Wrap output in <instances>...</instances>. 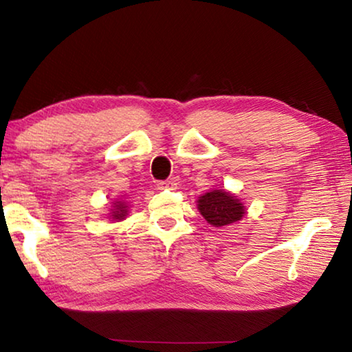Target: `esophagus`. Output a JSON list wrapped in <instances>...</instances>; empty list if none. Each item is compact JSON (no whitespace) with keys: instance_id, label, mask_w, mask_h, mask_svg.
Masks as SVG:
<instances>
[{"instance_id":"34e87169","label":"esophagus","mask_w":352,"mask_h":352,"mask_svg":"<svg viewBox=\"0 0 352 352\" xmlns=\"http://www.w3.org/2000/svg\"><path fill=\"white\" fill-rule=\"evenodd\" d=\"M158 189H175L177 188V180L175 178H169V180H162L157 183Z\"/></svg>"}]
</instances>
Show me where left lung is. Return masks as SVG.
Here are the masks:
<instances>
[{
  "mask_svg": "<svg viewBox=\"0 0 352 352\" xmlns=\"http://www.w3.org/2000/svg\"><path fill=\"white\" fill-rule=\"evenodd\" d=\"M199 211L212 226H225L241 220L245 214L243 205L233 194L222 189L211 190L199 199Z\"/></svg>",
  "mask_w": 352,
  "mask_h": 352,
  "instance_id": "left-lung-1",
  "label": "left lung"
}]
</instances>
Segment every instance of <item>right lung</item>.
<instances>
[{
  "instance_id": "right-lung-1",
  "label": "right lung",
  "mask_w": 352,
  "mask_h": 352,
  "mask_svg": "<svg viewBox=\"0 0 352 352\" xmlns=\"http://www.w3.org/2000/svg\"><path fill=\"white\" fill-rule=\"evenodd\" d=\"M126 210H127V208L124 206L122 204H118L116 205V211H113V214H111L113 219H118V220L124 219V216H126V212H127Z\"/></svg>"
}]
</instances>
